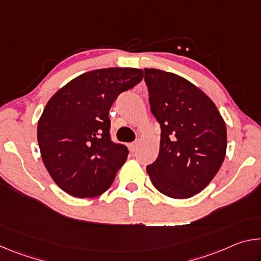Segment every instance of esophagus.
<instances>
[{"instance_id":"esophagus-1","label":"esophagus","mask_w":261,"mask_h":261,"mask_svg":"<svg viewBox=\"0 0 261 261\" xmlns=\"http://www.w3.org/2000/svg\"><path fill=\"white\" fill-rule=\"evenodd\" d=\"M129 147H130V149H131V152H135L136 148H137V141H134V143H131V144L129 145Z\"/></svg>"}]
</instances>
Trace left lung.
Wrapping results in <instances>:
<instances>
[{
  "label": "left lung",
  "instance_id": "left-lung-1",
  "mask_svg": "<svg viewBox=\"0 0 261 261\" xmlns=\"http://www.w3.org/2000/svg\"><path fill=\"white\" fill-rule=\"evenodd\" d=\"M144 71L151 112L161 127L160 152L147 174L158 191L187 199L204 190L223 163L226 123L213 101L187 79Z\"/></svg>",
  "mask_w": 261,
  "mask_h": 261
}]
</instances>
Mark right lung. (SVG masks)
I'll list each match as a JSON object with an SVG mask.
<instances>
[{
	"mask_svg": "<svg viewBox=\"0 0 261 261\" xmlns=\"http://www.w3.org/2000/svg\"><path fill=\"white\" fill-rule=\"evenodd\" d=\"M143 70L107 68L72 79L51 96L38 122V144L48 173L77 198H93L113 184L127 147L110 138L109 110Z\"/></svg>",
	"mask_w": 261,
	"mask_h": 261,
	"instance_id": "obj_1",
	"label": "right lung"
}]
</instances>
